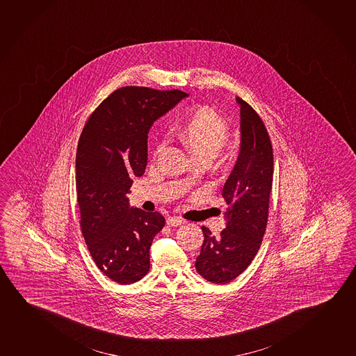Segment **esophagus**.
<instances>
[{"label":"esophagus","mask_w":356,"mask_h":356,"mask_svg":"<svg viewBox=\"0 0 356 356\" xmlns=\"http://www.w3.org/2000/svg\"><path fill=\"white\" fill-rule=\"evenodd\" d=\"M185 220L180 217H169L166 219V224L169 225V227H179L181 224H184Z\"/></svg>","instance_id":"esophagus-1"}]
</instances>
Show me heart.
<instances>
[{
    "label": "heart",
    "instance_id": "1",
    "mask_svg": "<svg viewBox=\"0 0 356 356\" xmlns=\"http://www.w3.org/2000/svg\"><path fill=\"white\" fill-rule=\"evenodd\" d=\"M179 134L197 156H217L229 142V126L222 116L211 108H200L187 116L179 127ZM163 142L156 145V150Z\"/></svg>",
    "mask_w": 356,
    "mask_h": 356
}]
</instances>
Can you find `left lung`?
I'll return each instance as SVG.
<instances>
[{"label": "left lung", "mask_w": 356, "mask_h": 356, "mask_svg": "<svg viewBox=\"0 0 356 356\" xmlns=\"http://www.w3.org/2000/svg\"><path fill=\"white\" fill-rule=\"evenodd\" d=\"M241 142L236 164L225 185L227 227L220 236L202 227L204 240L196 269L214 284H227L243 273L259 250L268 220L273 181V148L258 113L237 97Z\"/></svg>", "instance_id": "obj_1"}]
</instances>
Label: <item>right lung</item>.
<instances>
[{
  "label": "right lung",
  "instance_id": "add662e5",
  "mask_svg": "<svg viewBox=\"0 0 356 356\" xmlns=\"http://www.w3.org/2000/svg\"><path fill=\"white\" fill-rule=\"evenodd\" d=\"M188 94L124 87L110 94L88 119L78 142L76 187L81 227L98 268L119 284L148 273L149 250L163 229L160 213L129 207L134 177L145 174L148 132Z\"/></svg>",
  "mask_w": 356,
  "mask_h": 356
}]
</instances>
